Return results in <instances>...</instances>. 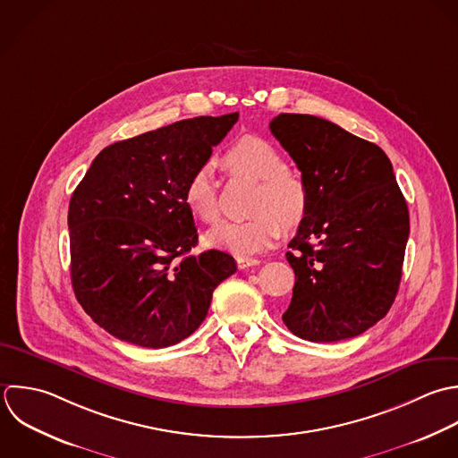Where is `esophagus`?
Listing matches in <instances>:
<instances>
[{
    "instance_id": "34e87169",
    "label": "esophagus",
    "mask_w": 458,
    "mask_h": 458,
    "mask_svg": "<svg viewBox=\"0 0 458 458\" xmlns=\"http://www.w3.org/2000/svg\"><path fill=\"white\" fill-rule=\"evenodd\" d=\"M253 266H260V260L259 259H251V257H239L237 259V267L241 271L248 269V267H253Z\"/></svg>"
}]
</instances>
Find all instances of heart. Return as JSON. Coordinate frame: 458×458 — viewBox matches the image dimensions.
I'll list each match as a JSON object with an SVG mask.
<instances>
[{
	"mask_svg": "<svg viewBox=\"0 0 458 458\" xmlns=\"http://www.w3.org/2000/svg\"><path fill=\"white\" fill-rule=\"evenodd\" d=\"M228 173L257 180L251 199V217L244 221H223L207 233V244L239 257H250L269 248L282 233V226L293 230L305 219L310 192L305 178L285 167L282 151L267 139L244 135L235 140L221 158ZM187 210L201 223L219 217L217 183L210 165L194 169L183 187Z\"/></svg>",
	"mask_w": 458,
	"mask_h": 458,
	"instance_id": "obj_1",
	"label": "heart"
}]
</instances>
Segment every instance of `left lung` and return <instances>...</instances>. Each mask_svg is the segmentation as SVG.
I'll return each instance as SVG.
<instances>
[{"instance_id":"8db88e82","label":"left lung","mask_w":458,"mask_h":458,"mask_svg":"<svg viewBox=\"0 0 458 458\" xmlns=\"http://www.w3.org/2000/svg\"><path fill=\"white\" fill-rule=\"evenodd\" d=\"M269 130L310 192L285 253L296 282L282 319L312 343L357 337L389 312L402 280L411 221L393 164L323 117L280 114Z\"/></svg>"}]
</instances>
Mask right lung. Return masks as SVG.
Segmentation results:
<instances>
[{
	"mask_svg": "<svg viewBox=\"0 0 458 458\" xmlns=\"http://www.w3.org/2000/svg\"><path fill=\"white\" fill-rule=\"evenodd\" d=\"M239 112L176 121L106 146L69 201L71 282L78 303L119 341L167 348L207 318L214 289L237 271L232 255L198 244L183 203L191 173Z\"/></svg>",
	"mask_w": 458,
	"mask_h": 458,
	"instance_id": "add662e5",
	"label": "right lung"
}]
</instances>
